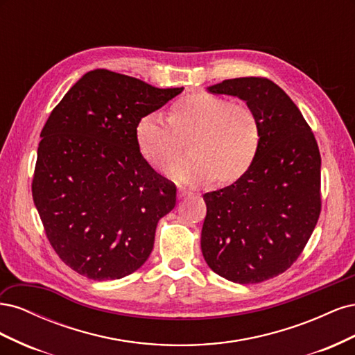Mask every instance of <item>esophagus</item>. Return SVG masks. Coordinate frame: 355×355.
<instances>
[{"label": "esophagus", "mask_w": 355, "mask_h": 355, "mask_svg": "<svg viewBox=\"0 0 355 355\" xmlns=\"http://www.w3.org/2000/svg\"><path fill=\"white\" fill-rule=\"evenodd\" d=\"M189 196H191L189 191H187L185 188H179V191H178V197L179 198H185V197H189Z\"/></svg>", "instance_id": "34e87169"}]
</instances>
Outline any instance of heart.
Listing matches in <instances>:
<instances>
[{
  "mask_svg": "<svg viewBox=\"0 0 355 355\" xmlns=\"http://www.w3.org/2000/svg\"><path fill=\"white\" fill-rule=\"evenodd\" d=\"M188 139L189 155L170 170L185 184L201 185L216 179L228 185L250 167L259 145V124L244 103L210 93H194L171 105L167 121L159 114L145 115L136 127L144 158L157 170H167Z\"/></svg>",
  "mask_w": 355,
  "mask_h": 355,
  "instance_id": "b5f03b06",
  "label": "heart"
}]
</instances>
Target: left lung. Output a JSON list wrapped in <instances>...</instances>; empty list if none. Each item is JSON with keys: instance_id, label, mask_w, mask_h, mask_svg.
<instances>
[{"instance_id": "obj_1", "label": "left lung", "mask_w": 355, "mask_h": 355, "mask_svg": "<svg viewBox=\"0 0 355 355\" xmlns=\"http://www.w3.org/2000/svg\"><path fill=\"white\" fill-rule=\"evenodd\" d=\"M213 94L245 101L259 124V145L232 185L204 194L201 252L230 282L256 284L296 262L321 211V157L311 127L283 89L263 77L225 80Z\"/></svg>"}]
</instances>
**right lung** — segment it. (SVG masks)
I'll return each instance as SVG.
<instances>
[{
    "instance_id": "1",
    "label": "right lung",
    "mask_w": 355,
    "mask_h": 355,
    "mask_svg": "<svg viewBox=\"0 0 355 355\" xmlns=\"http://www.w3.org/2000/svg\"><path fill=\"white\" fill-rule=\"evenodd\" d=\"M108 69L90 71L41 130L32 198L47 239L71 270L118 280L153 252L176 185L142 157L137 123L182 93Z\"/></svg>"
}]
</instances>
